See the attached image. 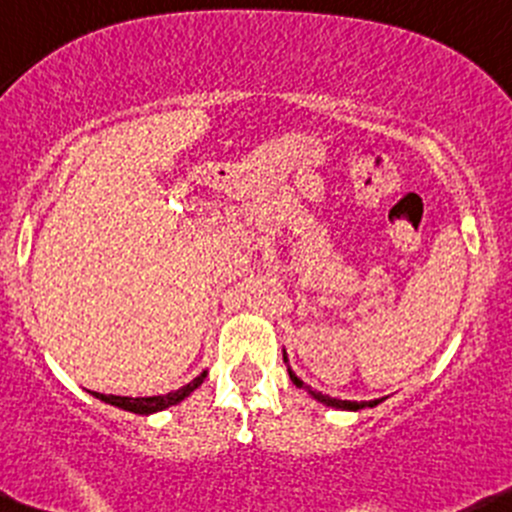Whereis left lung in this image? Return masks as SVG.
Segmentation results:
<instances>
[{
    "label": "left lung",
    "mask_w": 512,
    "mask_h": 512,
    "mask_svg": "<svg viewBox=\"0 0 512 512\" xmlns=\"http://www.w3.org/2000/svg\"><path fill=\"white\" fill-rule=\"evenodd\" d=\"M283 360H286V365H288L286 350H283ZM288 377H291V382L295 384V387L305 389V392H308L310 397L315 399V402L325 404V407L342 409V412H362V409H372V407H377V404L384 402V397H382V399H372V402H347V399H335V397H328V394H320V392H315V389H310L308 384H305L303 379H300L298 374H295V372L291 370V365H288Z\"/></svg>",
    "instance_id": "8db88e82"
}]
</instances>
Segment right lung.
I'll use <instances>...</instances> for the list:
<instances>
[{"instance_id": "1", "label": "right lung", "mask_w": 512, "mask_h": 512, "mask_svg": "<svg viewBox=\"0 0 512 512\" xmlns=\"http://www.w3.org/2000/svg\"><path fill=\"white\" fill-rule=\"evenodd\" d=\"M204 379H207V370L199 372L197 377L192 379V382L175 389V392L157 394V397H115V394H100V392H91V394L96 399H100V402L110 404V407L123 409V412L150 416V414H157V412H165V409H170V407H175V404L184 402V399H187L189 394H192L194 389H197L199 384L204 382Z\"/></svg>"}]
</instances>
